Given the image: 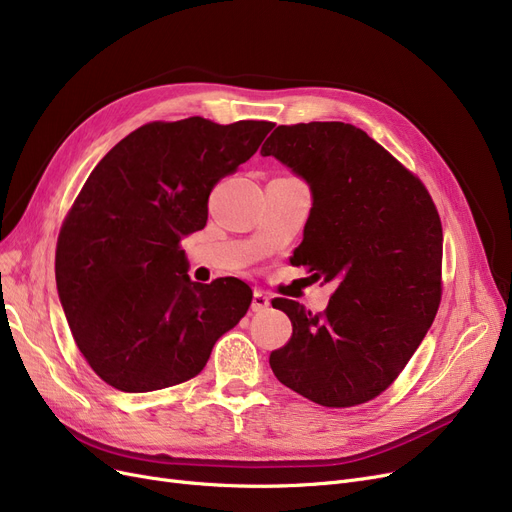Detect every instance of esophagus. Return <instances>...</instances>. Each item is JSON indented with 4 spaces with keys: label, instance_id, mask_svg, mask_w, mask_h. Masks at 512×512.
<instances>
[{
    "label": "esophagus",
    "instance_id": "esophagus-1",
    "mask_svg": "<svg viewBox=\"0 0 512 512\" xmlns=\"http://www.w3.org/2000/svg\"><path fill=\"white\" fill-rule=\"evenodd\" d=\"M268 307H270V297L265 295L263 291H255V293H253L251 309H253V311H265Z\"/></svg>",
    "mask_w": 512,
    "mask_h": 512
}]
</instances>
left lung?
<instances>
[{
  "instance_id": "obj_1",
  "label": "left lung",
  "mask_w": 512,
  "mask_h": 512,
  "mask_svg": "<svg viewBox=\"0 0 512 512\" xmlns=\"http://www.w3.org/2000/svg\"><path fill=\"white\" fill-rule=\"evenodd\" d=\"M311 188L293 263L335 280L322 314L274 299L293 322L270 355L276 379L326 408L381 395L406 368L441 303L443 232L429 190L360 127L278 125L261 148Z\"/></svg>"
}]
</instances>
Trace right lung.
Returning a JSON list of instances; mask_svg holds the SVG:
<instances>
[{
  "label": "right lung",
  "mask_w": 512,
  "mask_h": 512,
  "mask_svg": "<svg viewBox=\"0 0 512 512\" xmlns=\"http://www.w3.org/2000/svg\"><path fill=\"white\" fill-rule=\"evenodd\" d=\"M272 127L152 121L87 177L58 234L56 286L79 351L110 387L144 393L190 381L247 314L251 286L232 276L192 282L180 242L205 228L211 190Z\"/></svg>",
  "instance_id": "add662e5"
}]
</instances>
